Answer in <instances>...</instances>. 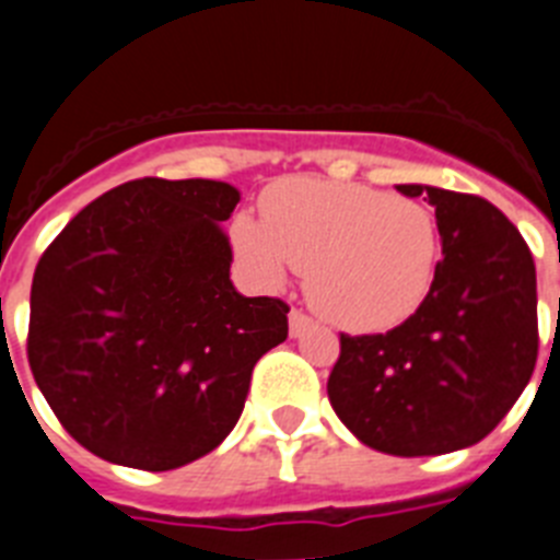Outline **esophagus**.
I'll use <instances>...</instances> for the list:
<instances>
[{"label":"esophagus","instance_id":"1","mask_svg":"<svg viewBox=\"0 0 560 560\" xmlns=\"http://www.w3.org/2000/svg\"><path fill=\"white\" fill-rule=\"evenodd\" d=\"M311 325H314V319H311L308 314H303V311H291L289 314V334L291 336H300L303 330H308Z\"/></svg>","mask_w":560,"mask_h":560}]
</instances>
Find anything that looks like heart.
Masks as SVG:
<instances>
[{
	"label": "heart",
	"mask_w": 560,
	"mask_h": 560,
	"mask_svg": "<svg viewBox=\"0 0 560 560\" xmlns=\"http://www.w3.org/2000/svg\"><path fill=\"white\" fill-rule=\"evenodd\" d=\"M230 237L266 289L305 271L311 305L355 334L409 319L432 291L440 257L429 207L348 182H277L260 199V221L241 212Z\"/></svg>",
	"instance_id": "1"
}]
</instances>
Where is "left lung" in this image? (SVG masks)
I'll list each match as a JSON object with an SVG mask.
<instances>
[{
	"mask_svg": "<svg viewBox=\"0 0 560 560\" xmlns=\"http://www.w3.org/2000/svg\"><path fill=\"white\" fill-rule=\"evenodd\" d=\"M434 207L443 257L429 296L387 334L339 336L328 378L339 420L364 446L432 457L491 434L538 355L536 264L491 201L398 185Z\"/></svg>",
	"mask_w": 560,
	"mask_h": 560,
	"instance_id": "obj_1",
	"label": "left lung"
}]
</instances>
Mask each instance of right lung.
I'll return each instance as SVG.
<instances>
[{"label":"right lung","instance_id":"obj_1","mask_svg":"<svg viewBox=\"0 0 560 560\" xmlns=\"http://www.w3.org/2000/svg\"><path fill=\"white\" fill-rule=\"evenodd\" d=\"M226 182L133 179L83 207L30 289L27 359L49 409L108 463L171 471L235 429L289 305L237 294Z\"/></svg>","mask_w":560,"mask_h":560}]
</instances>
